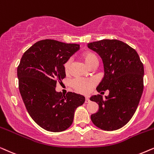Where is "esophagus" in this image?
<instances>
[{"instance_id": "esophagus-1", "label": "esophagus", "mask_w": 154, "mask_h": 154, "mask_svg": "<svg viewBox=\"0 0 154 154\" xmlns=\"http://www.w3.org/2000/svg\"><path fill=\"white\" fill-rule=\"evenodd\" d=\"M89 101H90V100H89V97H85V103H89Z\"/></svg>"}]
</instances>
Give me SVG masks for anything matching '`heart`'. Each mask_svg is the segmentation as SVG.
Returning <instances> with one entry per match:
<instances>
[{"mask_svg":"<svg viewBox=\"0 0 154 154\" xmlns=\"http://www.w3.org/2000/svg\"><path fill=\"white\" fill-rule=\"evenodd\" d=\"M82 58L89 67H91L92 65L98 63L97 57L94 53L91 51L85 52L82 54ZM71 59L67 60L64 64V70L65 73L68 74L70 69ZM96 85V82L92 79H84V78H76L72 82V86L73 89L79 93L87 94H89L91 89Z\"/></svg>","mask_w":154,"mask_h":154,"instance_id":"b5f03b06","label":"heart"}]
</instances>
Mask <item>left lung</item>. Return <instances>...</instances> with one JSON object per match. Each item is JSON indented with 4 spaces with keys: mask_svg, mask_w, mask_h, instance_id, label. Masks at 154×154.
<instances>
[{
    "mask_svg": "<svg viewBox=\"0 0 154 154\" xmlns=\"http://www.w3.org/2000/svg\"><path fill=\"white\" fill-rule=\"evenodd\" d=\"M87 46L103 63L104 77L96 89L109 91L106 99L100 94L90 98L99 106L91 120L103 130H118L130 121L139 105L144 89V65L137 51L121 41L103 39Z\"/></svg>",
    "mask_w": 154,
    "mask_h": 154,
    "instance_id": "obj_1",
    "label": "left lung"
}]
</instances>
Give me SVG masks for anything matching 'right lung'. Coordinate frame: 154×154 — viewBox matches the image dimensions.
Returning <instances> with one entry per match:
<instances>
[{
    "instance_id": "add662e5",
    "label": "right lung",
    "mask_w": 154,
    "mask_h": 154,
    "mask_svg": "<svg viewBox=\"0 0 154 154\" xmlns=\"http://www.w3.org/2000/svg\"><path fill=\"white\" fill-rule=\"evenodd\" d=\"M79 45L53 39L36 42L26 50L17 67L19 90L26 110L34 121L49 132L67 130L74 113L85 103V96L56 91L65 77L64 64Z\"/></svg>"
}]
</instances>
